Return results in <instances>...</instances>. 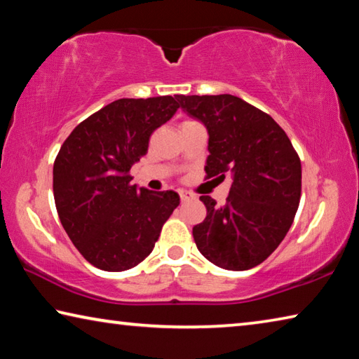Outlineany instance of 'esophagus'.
Returning <instances> with one entry per match:
<instances>
[{
  "mask_svg": "<svg viewBox=\"0 0 359 359\" xmlns=\"http://www.w3.org/2000/svg\"><path fill=\"white\" fill-rule=\"evenodd\" d=\"M180 194V201L185 203V201H190V199L194 198V194L191 191H187V190H179Z\"/></svg>",
  "mask_w": 359,
  "mask_h": 359,
  "instance_id": "1",
  "label": "esophagus"
}]
</instances>
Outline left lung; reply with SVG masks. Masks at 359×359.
Masks as SVG:
<instances>
[{
    "mask_svg": "<svg viewBox=\"0 0 359 359\" xmlns=\"http://www.w3.org/2000/svg\"><path fill=\"white\" fill-rule=\"evenodd\" d=\"M179 107L209 133L205 179L233 184L226 204L208 209L193 226L198 250L229 271L258 266L287 236L301 199V160L277 121L233 95H179Z\"/></svg>",
    "mask_w": 359,
    "mask_h": 359,
    "instance_id": "1",
    "label": "left lung"
}]
</instances>
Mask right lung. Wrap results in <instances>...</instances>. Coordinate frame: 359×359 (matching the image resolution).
Here are the masks:
<instances>
[{
  "instance_id": "add662e5",
  "label": "right lung",
  "mask_w": 359,
  "mask_h": 359,
  "mask_svg": "<svg viewBox=\"0 0 359 359\" xmlns=\"http://www.w3.org/2000/svg\"><path fill=\"white\" fill-rule=\"evenodd\" d=\"M179 109L172 96L121 98L72 130L53 163V198L66 234L101 271L131 269L149 257L179 194L131 185V166Z\"/></svg>"
}]
</instances>
